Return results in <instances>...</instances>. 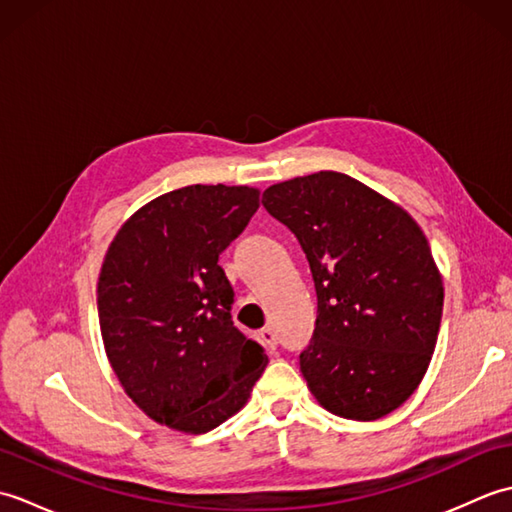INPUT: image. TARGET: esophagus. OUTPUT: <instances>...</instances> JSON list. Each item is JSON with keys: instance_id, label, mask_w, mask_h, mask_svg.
<instances>
[{"instance_id": "obj_1", "label": "esophagus", "mask_w": 512, "mask_h": 512, "mask_svg": "<svg viewBox=\"0 0 512 512\" xmlns=\"http://www.w3.org/2000/svg\"><path fill=\"white\" fill-rule=\"evenodd\" d=\"M259 339H262L266 350H270V352L277 350V332L273 328H264L262 332H259Z\"/></svg>"}]
</instances>
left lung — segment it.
<instances>
[{"mask_svg": "<svg viewBox=\"0 0 512 512\" xmlns=\"http://www.w3.org/2000/svg\"><path fill=\"white\" fill-rule=\"evenodd\" d=\"M262 204L297 235L317 288V323L299 365L323 409L378 420L427 374L444 286L418 222L339 171L277 182Z\"/></svg>", "mask_w": 512, "mask_h": 512, "instance_id": "obj_1", "label": "left lung"}]
</instances>
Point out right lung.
<instances>
[{
  "label": "right lung",
  "mask_w": 512,
  "mask_h": 512,
  "mask_svg": "<svg viewBox=\"0 0 512 512\" xmlns=\"http://www.w3.org/2000/svg\"><path fill=\"white\" fill-rule=\"evenodd\" d=\"M259 209V189L191 184L129 217L107 248L96 299L116 378L151 420L206 433L242 409L268 363L231 319L222 250Z\"/></svg>",
  "instance_id": "1"
}]
</instances>
